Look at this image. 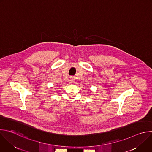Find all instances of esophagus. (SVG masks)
Listing matches in <instances>:
<instances>
[{"label":"esophagus","mask_w":152,"mask_h":152,"mask_svg":"<svg viewBox=\"0 0 152 152\" xmlns=\"http://www.w3.org/2000/svg\"><path fill=\"white\" fill-rule=\"evenodd\" d=\"M70 82L71 83H74V82H75V79H74L73 77H71L70 79Z\"/></svg>","instance_id":"1"}]
</instances>
